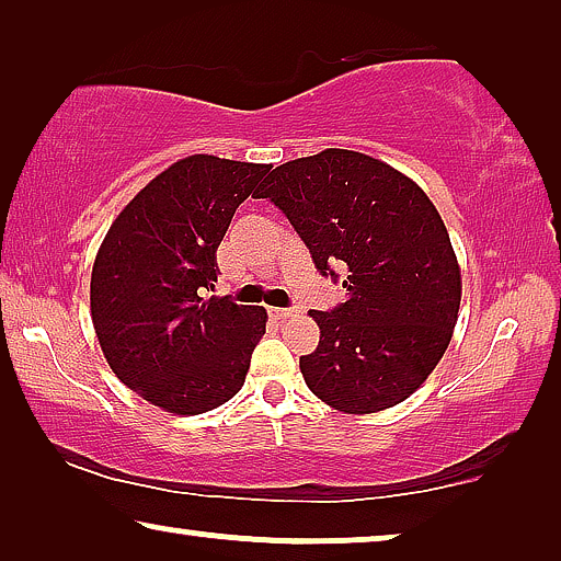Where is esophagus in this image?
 I'll return each mask as SVG.
<instances>
[{
    "mask_svg": "<svg viewBox=\"0 0 561 561\" xmlns=\"http://www.w3.org/2000/svg\"><path fill=\"white\" fill-rule=\"evenodd\" d=\"M294 309H283V306H273L271 309V317L273 319H288V317H294Z\"/></svg>",
    "mask_w": 561,
    "mask_h": 561,
    "instance_id": "34e87169",
    "label": "esophagus"
}]
</instances>
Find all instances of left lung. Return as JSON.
<instances>
[{
    "instance_id": "1",
    "label": "left lung",
    "mask_w": 561,
    "mask_h": 561,
    "mask_svg": "<svg viewBox=\"0 0 561 561\" xmlns=\"http://www.w3.org/2000/svg\"><path fill=\"white\" fill-rule=\"evenodd\" d=\"M271 198L327 278H347V301L311 311L319 347L301 357L313 396L344 413L401 403L439 363L457 324L462 280L447 227L411 179L352 150L283 163Z\"/></svg>"
}]
</instances>
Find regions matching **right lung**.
I'll return each instance as SVG.
<instances>
[{
    "mask_svg": "<svg viewBox=\"0 0 561 561\" xmlns=\"http://www.w3.org/2000/svg\"><path fill=\"white\" fill-rule=\"evenodd\" d=\"M267 165L191 156L156 175L106 232L91 271V319L129 390L179 416L227 403L265 334L263 306L204 298L237 206Z\"/></svg>",
    "mask_w": 561,
    "mask_h": 561,
    "instance_id": "add662e5",
    "label": "right lung"
}]
</instances>
